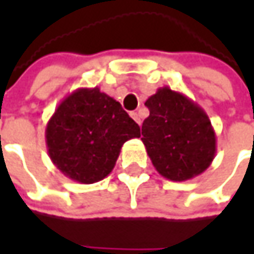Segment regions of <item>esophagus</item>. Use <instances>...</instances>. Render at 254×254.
Masks as SVG:
<instances>
[{"label": "esophagus", "mask_w": 254, "mask_h": 254, "mask_svg": "<svg viewBox=\"0 0 254 254\" xmlns=\"http://www.w3.org/2000/svg\"><path fill=\"white\" fill-rule=\"evenodd\" d=\"M130 116H131V119L134 120V122L137 123V124H141V120H140V116L137 114L135 112H131L130 113Z\"/></svg>", "instance_id": "34e87169"}]
</instances>
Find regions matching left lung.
I'll use <instances>...</instances> for the list:
<instances>
[{
  "instance_id": "obj_1",
  "label": "left lung",
  "mask_w": 254,
  "mask_h": 254,
  "mask_svg": "<svg viewBox=\"0 0 254 254\" xmlns=\"http://www.w3.org/2000/svg\"><path fill=\"white\" fill-rule=\"evenodd\" d=\"M150 116L141 140L158 174L171 181L198 177L216 154V135L205 110L170 87H160L147 99Z\"/></svg>"
}]
</instances>
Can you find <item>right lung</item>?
<instances>
[{"instance_id":"obj_1","label":"right lung","mask_w":254,"mask_h":254,"mask_svg":"<svg viewBox=\"0 0 254 254\" xmlns=\"http://www.w3.org/2000/svg\"><path fill=\"white\" fill-rule=\"evenodd\" d=\"M140 135L138 124L122 104L99 87H80L66 96L45 130L55 167L80 184L104 180L114 168L123 144Z\"/></svg>"}]
</instances>
